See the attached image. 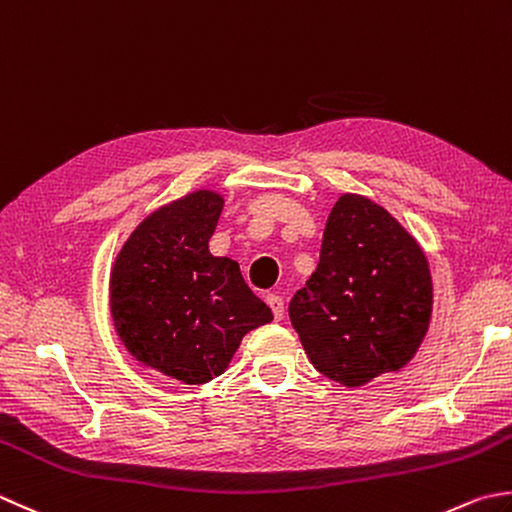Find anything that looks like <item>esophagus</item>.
<instances>
[{"instance_id": "esophagus-1", "label": "esophagus", "mask_w": 512, "mask_h": 512, "mask_svg": "<svg viewBox=\"0 0 512 512\" xmlns=\"http://www.w3.org/2000/svg\"><path fill=\"white\" fill-rule=\"evenodd\" d=\"M266 302H268L270 310H273L275 319H282L284 317V297L282 295L270 293V295H266Z\"/></svg>"}]
</instances>
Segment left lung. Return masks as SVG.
I'll list each match as a JSON object with an SVG mask.
<instances>
[{"label": "left lung", "instance_id": "1", "mask_svg": "<svg viewBox=\"0 0 512 512\" xmlns=\"http://www.w3.org/2000/svg\"><path fill=\"white\" fill-rule=\"evenodd\" d=\"M433 310L422 248L362 195L328 215L317 270L288 304L290 324L319 373L348 388L406 366Z\"/></svg>", "mask_w": 512, "mask_h": 512}]
</instances>
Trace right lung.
<instances>
[{
	"label": "right lung",
	"mask_w": 512,
	"mask_h": 512,
	"mask_svg": "<svg viewBox=\"0 0 512 512\" xmlns=\"http://www.w3.org/2000/svg\"><path fill=\"white\" fill-rule=\"evenodd\" d=\"M224 199L197 190L155 210L110 275V313L137 362L184 384L222 375L242 337L273 319L239 264L208 253Z\"/></svg>",
	"instance_id": "right-lung-1"
}]
</instances>
